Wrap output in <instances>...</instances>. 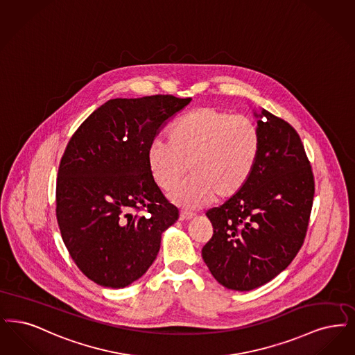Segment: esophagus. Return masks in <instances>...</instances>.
Listing matches in <instances>:
<instances>
[{"label": "esophagus", "instance_id": "1", "mask_svg": "<svg viewBox=\"0 0 355 355\" xmlns=\"http://www.w3.org/2000/svg\"><path fill=\"white\" fill-rule=\"evenodd\" d=\"M193 216H195V214H192V212H188V211H184V209L180 211V220H189V218H192Z\"/></svg>", "mask_w": 355, "mask_h": 355}]
</instances>
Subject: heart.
<instances>
[{"label": "heart", "mask_w": 355, "mask_h": 355, "mask_svg": "<svg viewBox=\"0 0 355 355\" xmlns=\"http://www.w3.org/2000/svg\"><path fill=\"white\" fill-rule=\"evenodd\" d=\"M261 147L257 124L244 115L204 106L178 118L168 140H156L148 151L155 183L170 191L185 173L192 178L171 192V199L188 208L236 196L256 167Z\"/></svg>", "instance_id": "obj_1"}]
</instances>
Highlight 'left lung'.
I'll return each mask as SVG.
<instances>
[{"label":"left lung","instance_id":"8db88e82","mask_svg":"<svg viewBox=\"0 0 355 355\" xmlns=\"http://www.w3.org/2000/svg\"><path fill=\"white\" fill-rule=\"evenodd\" d=\"M256 116V167L236 196L207 211L214 234L201 250L212 276L239 292L269 282L293 261L314 199V175L297 131L265 108Z\"/></svg>","mask_w":355,"mask_h":355}]
</instances>
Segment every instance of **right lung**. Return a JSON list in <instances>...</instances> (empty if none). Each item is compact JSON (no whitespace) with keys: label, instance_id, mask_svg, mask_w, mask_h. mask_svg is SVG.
<instances>
[{"label":"right lung","instance_id":"right-lung-1","mask_svg":"<svg viewBox=\"0 0 355 355\" xmlns=\"http://www.w3.org/2000/svg\"><path fill=\"white\" fill-rule=\"evenodd\" d=\"M189 102L162 94L110 99L69 140L57 178V221L70 257L95 284L124 288L141 277L162 233L179 218L151 176L148 151L160 127Z\"/></svg>","mask_w":355,"mask_h":355}]
</instances>
